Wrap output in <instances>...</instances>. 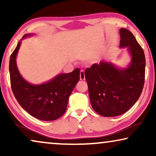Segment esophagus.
<instances>
[{"instance_id":"obj_1","label":"esophagus","mask_w":156,"mask_h":156,"mask_svg":"<svg viewBox=\"0 0 156 156\" xmlns=\"http://www.w3.org/2000/svg\"><path fill=\"white\" fill-rule=\"evenodd\" d=\"M80 80H85V74H84V72L83 70H81L80 71Z\"/></svg>"}]
</instances>
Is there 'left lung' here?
Wrapping results in <instances>:
<instances>
[{
	"label": "left lung",
	"instance_id": "8db88e82",
	"mask_svg": "<svg viewBox=\"0 0 156 156\" xmlns=\"http://www.w3.org/2000/svg\"><path fill=\"white\" fill-rule=\"evenodd\" d=\"M120 48H127L131 57L126 68L101 61L85 70L89 99L93 109L103 116H117L133 106L141 94L145 80L146 59L133 34L121 28Z\"/></svg>",
	"mask_w": 156,
	"mask_h": 156
}]
</instances>
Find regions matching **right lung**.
Segmentation results:
<instances>
[{"instance_id":"add662e5","label":"right lung","mask_w":156,"mask_h":156,"mask_svg":"<svg viewBox=\"0 0 156 156\" xmlns=\"http://www.w3.org/2000/svg\"><path fill=\"white\" fill-rule=\"evenodd\" d=\"M33 34H26L22 40ZM21 44L18 42L10 55L9 72L10 84L19 104L30 115L42 121L59 119L67 110L68 99L80 80V70L76 68L70 73L59 74L41 84L27 82L18 71L16 57Z\"/></svg>"}]
</instances>
